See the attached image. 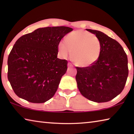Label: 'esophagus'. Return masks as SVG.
Returning <instances> with one entry per match:
<instances>
[{"mask_svg": "<svg viewBox=\"0 0 134 134\" xmlns=\"http://www.w3.org/2000/svg\"><path fill=\"white\" fill-rule=\"evenodd\" d=\"M68 67H73V65H72V64H71V63H68Z\"/></svg>", "mask_w": 134, "mask_h": 134, "instance_id": "34e87169", "label": "esophagus"}]
</instances>
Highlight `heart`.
Segmentation results:
<instances>
[{
	"instance_id": "obj_1",
	"label": "heart",
	"mask_w": 134,
	"mask_h": 134,
	"mask_svg": "<svg viewBox=\"0 0 134 134\" xmlns=\"http://www.w3.org/2000/svg\"><path fill=\"white\" fill-rule=\"evenodd\" d=\"M60 55L66 58L72 52V60L79 67H87L95 64L100 58L102 44L98 37L85 30L69 34L64 41L58 44Z\"/></svg>"
}]
</instances>
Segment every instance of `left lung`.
<instances>
[{
	"mask_svg": "<svg viewBox=\"0 0 134 134\" xmlns=\"http://www.w3.org/2000/svg\"><path fill=\"white\" fill-rule=\"evenodd\" d=\"M102 44L98 61L90 67H76V80L81 94L94 102L110 101L124 89L128 76V58L119 43L100 31L86 29Z\"/></svg>",
	"mask_w": 134,
	"mask_h": 134,
	"instance_id": "obj_1",
	"label": "left lung"
}]
</instances>
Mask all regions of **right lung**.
I'll return each instance as SVG.
<instances>
[{
	"label": "right lung",
	"mask_w": 134,
	"mask_h": 134,
	"mask_svg": "<svg viewBox=\"0 0 134 134\" xmlns=\"http://www.w3.org/2000/svg\"><path fill=\"white\" fill-rule=\"evenodd\" d=\"M71 28H38L20 37L8 59V78L18 97L31 103L50 99L66 72L67 61L57 58L58 44Z\"/></svg>",
	"instance_id": "obj_1"
}]
</instances>
